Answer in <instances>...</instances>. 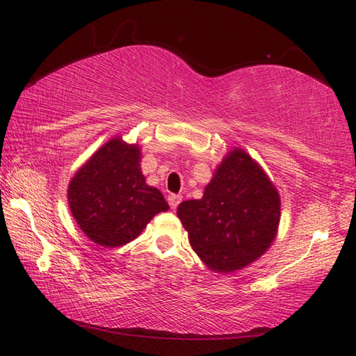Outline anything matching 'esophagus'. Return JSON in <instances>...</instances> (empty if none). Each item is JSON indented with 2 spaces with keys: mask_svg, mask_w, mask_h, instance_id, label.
Listing matches in <instances>:
<instances>
[{
  "mask_svg": "<svg viewBox=\"0 0 356 356\" xmlns=\"http://www.w3.org/2000/svg\"><path fill=\"white\" fill-rule=\"evenodd\" d=\"M180 201H182V196H180V195H171V196H168V202H170L171 209H174V210L177 209Z\"/></svg>",
  "mask_w": 356,
  "mask_h": 356,
  "instance_id": "1",
  "label": "esophagus"
}]
</instances>
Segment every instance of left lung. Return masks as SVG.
Masks as SVG:
<instances>
[{"mask_svg":"<svg viewBox=\"0 0 356 356\" xmlns=\"http://www.w3.org/2000/svg\"><path fill=\"white\" fill-rule=\"evenodd\" d=\"M177 216L206 267L225 275L248 267L272 246L281 197L262 166L236 147L215 168L201 200L180 202Z\"/></svg>","mask_w":356,"mask_h":356,"instance_id":"left-lung-1","label":"left lung"}]
</instances>
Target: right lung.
I'll return each mask as SVG.
<instances>
[{"label":"right lung","mask_w":356,"mask_h":356,"mask_svg":"<svg viewBox=\"0 0 356 356\" xmlns=\"http://www.w3.org/2000/svg\"><path fill=\"white\" fill-rule=\"evenodd\" d=\"M141 149L114 136L95 150L69 182L67 202L76 225L94 243L116 248L135 240L170 206L146 184Z\"/></svg>","instance_id":"right-lung-1"}]
</instances>
